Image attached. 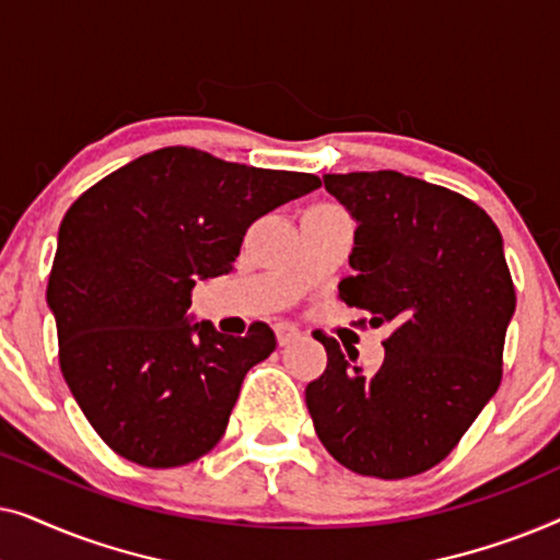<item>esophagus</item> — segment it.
<instances>
[{"mask_svg": "<svg viewBox=\"0 0 560 560\" xmlns=\"http://www.w3.org/2000/svg\"><path fill=\"white\" fill-rule=\"evenodd\" d=\"M301 339V328H295L293 324H280L278 326V343L280 347H288V343H293Z\"/></svg>", "mask_w": 560, "mask_h": 560, "instance_id": "34e87169", "label": "esophagus"}]
</instances>
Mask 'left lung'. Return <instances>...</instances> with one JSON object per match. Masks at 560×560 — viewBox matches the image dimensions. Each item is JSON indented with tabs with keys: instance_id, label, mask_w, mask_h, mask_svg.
I'll return each mask as SVG.
<instances>
[{
	"instance_id": "left-lung-1",
	"label": "left lung",
	"mask_w": 560,
	"mask_h": 560,
	"mask_svg": "<svg viewBox=\"0 0 560 560\" xmlns=\"http://www.w3.org/2000/svg\"><path fill=\"white\" fill-rule=\"evenodd\" d=\"M357 221L339 298L393 326L366 372L326 334L328 364L305 405L347 469L405 479L443 462L502 380L515 288L500 229L469 198L397 171L324 175Z\"/></svg>"
}]
</instances>
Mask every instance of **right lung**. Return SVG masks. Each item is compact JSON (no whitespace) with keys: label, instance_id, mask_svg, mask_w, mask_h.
Masks as SVG:
<instances>
[{"label":"right lung","instance_id":"obj_1","mask_svg":"<svg viewBox=\"0 0 560 560\" xmlns=\"http://www.w3.org/2000/svg\"><path fill=\"white\" fill-rule=\"evenodd\" d=\"M311 173L163 148L91 186L60 221L48 280L60 372L94 431L129 462L171 469L217 446L272 328L194 320L198 280L232 272L249 224L316 190Z\"/></svg>","mask_w":560,"mask_h":560}]
</instances>
